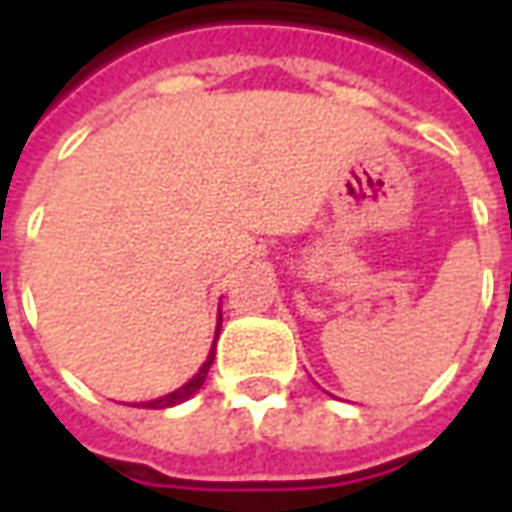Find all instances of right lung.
Wrapping results in <instances>:
<instances>
[{
	"mask_svg": "<svg viewBox=\"0 0 512 512\" xmlns=\"http://www.w3.org/2000/svg\"><path fill=\"white\" fill-rule=\"evenodd\" d=\"M219 326H222V315H219ZM213 356H216V343H213L211 354H208V359L202 362L200 373L191 378L189 384H183L180 389H175V392H169V395L158 397V400H150V403H145V408H169V406H178V403H183V400H189L191 395H197L202 389V384H205V378H208V370H211L213 365Z\"/></svg>",
	"mask_w": 512,
	"mask_h": 512,
	"instance_id": "right-lung-1",
	"label": "right lung"
}]
</instances>
